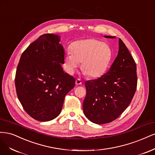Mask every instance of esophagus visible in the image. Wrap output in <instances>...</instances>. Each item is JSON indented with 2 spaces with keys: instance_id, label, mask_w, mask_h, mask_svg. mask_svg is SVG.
<instances>
[{
  "instance_id": "1",
  "label": "esophagus",
  "mask_w": 155,
  "mask_h": 155,
  "mask_svg": "<svg viewBox=\"0 0 155 155\" xmlns=\"http://www.w3.org/2000/svg\"><path fill=\"white\" fill-rule=\"evenodd\" d=\"M82 81H81V79L77 78L76 80V84L77 85H81V84H82Z\"/></svg>"
}]
</instances>
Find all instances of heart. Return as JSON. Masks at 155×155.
I'll list each match as a JSON object with an SVG mask.
<instances>
[{"label":"heart","instance_id":"obj_1","mask_svg":"<svg viewBox=\"0 0 155 155\" xmlns=\"http://www.w3.org/2000/svg\"><path fill=\"white\" fill-rule=\"evenodd\" d=\"M71 53L65 57L67 71L73 74L82 62L83 73L91 77H99L106 71L111 58V49L106 43L94 38L79 40L71 46Z\"/></svg>","mask_w":155,"mask_h":155}]
</instances>
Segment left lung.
Instances as JSON below:
<instances>
[{"label": "left lung", "mask_w": 155, "mask_h": 155, "mask_svg": "<svg viewBox=\"0 0 155 155\" xmlns=\"http://www.w3.org/2000/svg\"><path fill=\"white\" fill-rule=\"evenodd\" d=\"M118 44V55L109 70L97 79L85 82L86 96L83 111L94 124H107L116 120L130 104L137 90L136 63L120 38Z\"/></svg>", "instance_id": "left-lung-1"}]
</instances>
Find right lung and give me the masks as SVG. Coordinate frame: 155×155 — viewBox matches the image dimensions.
Listing matches in <instances>:
<instances>
[{
    "label": "right lung",
    "instance_id": "1",
    "mask_svg": "<svg viewBox=\"0 0 155 155\" xmlns=\"http://www.w3.org/2000/svg\"><path fill=\"white\" fill-rule=\"evenodd\" d=\"M60 37L44 34L26 48L20 58L15 83L24 109L41 122L59 115L65 97L74 87L75 78L64 72V49Z\"/></svg>",
    "mask_w": 155,
    "mask_h": 155
}]
</instances>
